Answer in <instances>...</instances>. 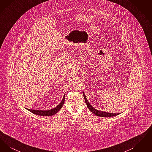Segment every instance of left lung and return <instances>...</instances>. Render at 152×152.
I'll use <instances>...</instances> for the list:
<instances>
[{
  "instance_id": "left-lung-1",
  "label": "left lung",
  "mask_w": 152,
  "mask_h": 152,
  "mask_svg": "<svg viewBox=\"0 0 152 152\" xmlns=\"http://www.w3.org/2000/svg\"><path fill=\"white\" fill-rule=\"evenodd\" d=\"M83 94L84 96V98L85 99V101L86 103L87 104V107L88 109L94 113L95 115L96 116H99V117H113V116H117L118 115H120L121 113H109V112H103V111H101V110H99L96 109L94 108L91 104L90 103L88 102V100H87L86 96L84 92H83Z\"/></svg>"
}]
</instances>
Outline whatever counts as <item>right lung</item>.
<instances>
[{"label":"right lung","mask_w":152,"mask_h":152,"mask_svg":"<svg viewBox=\"0 0 152 152\" xmlns=\"http://www.w3.org/2000/svg\"><path fill=\"white\" fill-rule=\"evenodd\" d=\"M65 101V94L63 96V98L62 99L61 101L60 102V103L57 105L55 108H54L51 109L50 110H35V109H27L28 110H29V112H32L34 114H35L37 115H39V116H51L55 114H56L58 110L62 108V107L64 105Z\"/></svg>","instance_id":"right-lung-1"}]
</instances>
